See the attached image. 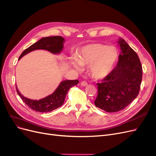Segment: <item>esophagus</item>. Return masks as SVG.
<instances>
[{
  "label": "esophagus",
  "instance_id": "34e87169",
  "mask_svg": "<svg viewBox=\"0 0 156 156\" xmlns=\"http://www.w3.org/2000/svg\"><path fill=\"white\" fill-rule=\"evenodd\" d=\"M80 84H81V86H83V87H86V86L88 85V83L87 81H82L81 83H80Z\"/></svg>",
  "mask_w": 156,
  "mask_h": 156
}]
</instances>
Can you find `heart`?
Segmentation results:
<instances>
[{
	"instance_id": "1",
	"label": "heart",
	"mask_w": 156,
	"mask_h": 156,
	"mask_svg": "<svg viewBox=\"0 0 156 156\" xmlns=\"http://www.w3.org/2000/svg\"><path fill=\"white\" fill-rule=\"evenodd\" d=\"M119 54L117 48L112 46L94 43L80 48L77 58L73 61L77 68L80 65L90 66L91 76L95 79H103L114 68Z\"/></svg>"
}]
</instances>
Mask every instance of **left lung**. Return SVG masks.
Returning <instances> with one entry per match:
<instances>
[{
  "label": "left lung",
  "instance_id": "1",
  "mask_svg": "<svg viewBox=\"0 0 156 156\" xmlns=\"http://www.w3.org/2000/svg\"><path fill=\"white\" fill-rule=\"evenodd\" d=\"M121 53L115 68L97 83L98 94L95 105L107 112L125 108L135 99L140 90L142 66L137 53L124 39L118 41Z\"/></svg>",
  "mask_w": 156,
  "mask_h": 156
}]
</instances>
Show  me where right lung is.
Segmentation results:
<instances>
[{"label":"right lung","instance_id":"1","mask_svg":"<svg viewBox=\"0 0 156 156\" xmlns=\"http://www.w3.org/2000/svg\"><path fill=\"white\" fill-rule=\"evenodd\" d=\"M64 39L61 36H51L42 38L28 47L21 53L19 59L29 52L35 50H46L52 53H58L63 48ZM78 80H66L61 82L52 94L40 100H32L25 98L20 93L16 87V90L20 98L31 109L39 112H49L58 108L64 103L69 89L78 84Z\"/></svg>","mask_w":156,"mask_h":156}]
</instances>
